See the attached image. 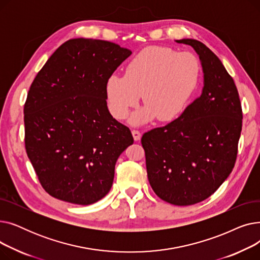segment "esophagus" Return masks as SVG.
I'll use <instances>...</instances> for the list:
<instances>
[{
  "label": "esophagus",
  "instance_id": "esophagus-1",
  "mask_svg": "<svg viewBox=\"0 0 260 260\" xmlns=\"http://www.w3.org/2000/svg\"><path fill=\"white\" fill-rule=\"evenodd\" d=\"M132 134H133V137H134V140L135 141H139L140 138H141V134L139 131L137 129H133L132 131Z\"/></svg>",
  "mask_w": 260,
  "mask_h": 260
}]
</instances>
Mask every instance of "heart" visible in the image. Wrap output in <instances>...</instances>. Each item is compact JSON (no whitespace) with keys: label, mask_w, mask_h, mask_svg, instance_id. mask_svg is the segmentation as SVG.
<instances>
[{"label":"heart","mask_w":260,"mask_h":260,"mask_svg":"<svg viewBox=\"0 0 260 260\" xmlns=\"http://www.w3.org/2000/svg\"><path fill=\"white\" fill-rule=\"evenodd\" d=\"M199 75L195 54L165 46L146 47L128 62L124 77L113 75L107 79L109 112L119 120L125 119L141 95L145 106L132 116L133 124H144L155 117L159 121L173 120L183 111Z\"/></svg>","instance_id":"heart-1"}]
</instances>
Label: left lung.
<instances>
[{"instance_id":"obj_1","label":"left lung","mask_w":260,"mask_h":260,"mask_svg":"<svg viewBox=\"0 0 260 260\" xmlns=\"http://www.w3.org/2000/svg\"><path fill=\"white\" fill-rule=\"evenodd\" d=\"M192 46L203 72L200 97L179 118L143 134L149 184L175 206H192L214 194L235 166L242 126L238 90L216 54L200 41Z\"/></svg>"}]
</instances>
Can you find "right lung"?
Returning a JSON list of instances; mask_svg holds the SVG:
<instances>
[{
	"label": "right lung",
	"instance_id": "add662e5",
	"mask_svg": "<svg viewBox=\"0 0 260 260\" xmlns=\"http://www.w3.org/2000/svg\"><path fill=\"white\" fill-rule=\"evenodd\" d=\"M132 54L103 40H68L47 60L24 105L25 147L46 192L88 206L111 189L119 156L134 143L109 113L107 79Z\"/></svg>",
	"mask_w": 260,
	"mask_h": 260
}]
</instances>
